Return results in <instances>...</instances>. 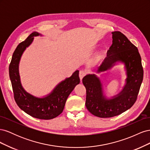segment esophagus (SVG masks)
<instances>
[{
    "instance_id": "1",
    "label": "esophagus",
    "mask_w": 150,
    "mask_h": 150,
    "mask_svg": "<svg viewBox=\"0 0 150 150\" xmlns=\"http://www.w3.org/2000/svg\"><path fill=\"white\" fill-rule=\"evenodd\" d=\"M86 72L85 71H83V70H81L79 71V78L81 79V81H82L83 77L86 75Z\"/></svg>"
}]
</instances>
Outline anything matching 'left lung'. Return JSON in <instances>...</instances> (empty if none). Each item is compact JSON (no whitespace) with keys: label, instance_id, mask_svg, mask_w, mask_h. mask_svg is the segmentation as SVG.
<instances>
[{"label":"left lung","instance_id":"left-lung-1","mask_svg":"<svg viewBox=\"0 0 150 150\" xmlns=\"http://www.w3.org/2000/svg\"><path fill=\"white\" fill-rule=\"evenodd\" d=\"M112 44L97 72L110 69L116 62L124 63L127 78L123 89L116 96L107 98L104 95L101 81L96 74H88L83 79L86 89V108L93 115L103 118L119 115L132 107L143 79L142 59L138 48L121 32H112Z\"/></svg>","mask_w":150,"mask_h":150}]
</instances>
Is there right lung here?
Returning <instances> with one entry per match:
<instances>
[{"label":"right lung","mask_w":150,"mask_h":150,"mask_svg":"<svg viewBox=\"0 0 150 150\" xmlns=\"http://www.w3.org/2000/svg\"><path fill=\"white\" fill-rule=\"evenodd\" d=\"M42 35L34 32L24 41L21 42L13 53L9 65V76L14 99L22 110L35 118L51 120L63 111L65 103L75 86L79 84V71H76L70 78L59 83L52 91L44 98H38L28 93L22 86L19 72V64L25 49L34 40V37Z\"/></svg>","instance_id":"right-lung-1"}]
</instances>
